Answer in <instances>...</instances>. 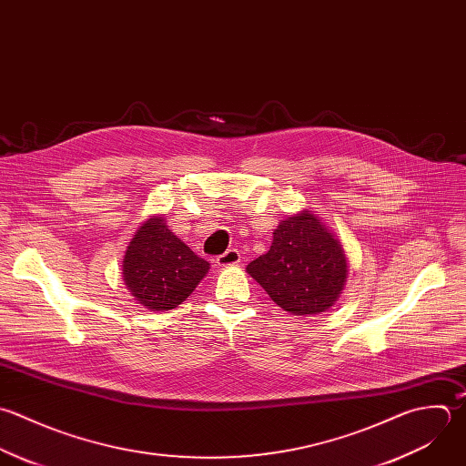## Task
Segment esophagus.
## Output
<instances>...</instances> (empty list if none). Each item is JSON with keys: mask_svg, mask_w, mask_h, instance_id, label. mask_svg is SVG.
Masks as SVG:
<instances>
[{"mask_svg": "<svg viewBox=\"0 0 466 466\" xmlns=\"http://www.w3.org/2000/svg\"><path fill=\"white\" fill-rule=\"evenodd\" d=\"M239 259H241L239 252H238L236 248H228L227 252H223L221 256H218L216 263H218L219 267H230V265H238Z\"/></svg>", "mask_w": 466, "mask_h": 466, "instance_id": "obj_1", "label": "esophagus"}]
</instances>
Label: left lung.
Segmentation results:
<instances>
[{
  "instance_id": "obj_1",
  "label": "left lung",
  "mask_w": 466,
  "mask_h": 466,
  "mask_svg": "<svg viewBox=\"0 0 466 466\" xmlns=\"http://www.w3.org/2000/svg\"><path fill=\"white\" fill-rule=\"evenodd\" d=\"M247 272L283 310L310 316L330 309L341 294L347 259L339 241L305 210L279 223L270 250Z\"/></svg>"
}]
</instances>
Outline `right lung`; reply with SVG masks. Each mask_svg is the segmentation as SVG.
Returning a JSON list of instances; mask_svg holds the SVG:
<instances>
[{"label": "right lung", "mask_w": 466, "mask_h": 466, "mask_svg": "<svg viewBox=\"0 0 466 466\" xmlns=\"http://www.w3.org/2000/svg\"><path fill=\"white\" fill-rule=\"evenodd\" d=\"M207 272L208 263L174 236L159 216L136 232L123 261L128 290L150 310L181 305Z\"/></svg>", "instance_id": "add662e5"}]
</instances>
